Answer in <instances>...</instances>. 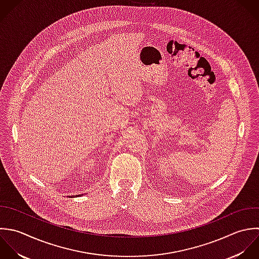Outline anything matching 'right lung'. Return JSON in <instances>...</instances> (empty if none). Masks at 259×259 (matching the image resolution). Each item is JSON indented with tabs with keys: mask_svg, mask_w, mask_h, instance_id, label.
<instances>
[{
	"mask_svg": "<svg viewBox=\"0 0 259 259\" xmlns=\"http://www.w3.org/2000/svg\"><path fill=\"white\" fill-rule=\"evenodd\" d=\"M78 196H79V195H78Z\"/></svg>",
	"mask_w": 259,
	"mask_h": 259,
	"instance_id": "add662e5",
	"label": "right lung"
}]
</instances>
